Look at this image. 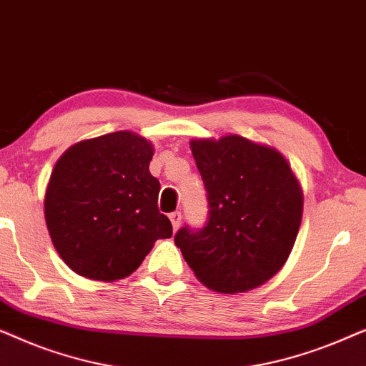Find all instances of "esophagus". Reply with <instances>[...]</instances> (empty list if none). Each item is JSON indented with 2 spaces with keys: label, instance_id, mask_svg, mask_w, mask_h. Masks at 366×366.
Here are the masks:
<instances>
[{
  "label": "esophagus",
  "instance_id": "obj_1",
  "mask_svg": "<svg viewBox=\"0 0 366 366\" xmlns=\"http://www.w3.org/2000/svg\"><path fill=\"white\" fill-rule=\"evenodd\" d=\"M169 222L173 224V229H178L179 224H182V213L179 212L169 213Z\"/></svg>",
  "mask_w": 366,
  "mask_h": 366
}]
</instances>
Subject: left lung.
Returning <instances> with one entry per match:
<instances>
[{
	"label": "left lung",
	"mask_w": 366,
	"mask_h": 366,
	"mask_svg": "<svg viewBox=\"0 0 366 366\" xmlns=\"http://www.w3.org/2000/svg\"><path fill=\"white\" fill-rule=\"evenodd\" d=\"M207 189L208 219L183 227L174 244L199 282L219 293H242L274 277L297 239L303 193L274 148L228 134L192 139Z\"/></svg>",
	"instance_id": "obj_1"
}]
</instances>
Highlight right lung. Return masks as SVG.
<instances>
[{
    "instance_id": "add662e5",
    "label": "right lung",
    "mask_w": 366,
    "mask_h": 366,
    "mask_svg": "<svg viewBox=\"0 0 366 366\" xmlns=\"http://www.w3.org/2000/svg\"><path fill=\"white\" fill-rule=\"evenodd\" d=\"M153 144L114 132L73 144L54 164L44 218L63 262L81 277L114 282L137 269L157 239L173 234L149 173Z\"/></svg>"
}]
</instances>
